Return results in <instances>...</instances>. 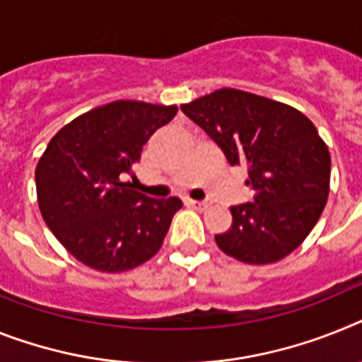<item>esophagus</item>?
<instances>
[{"instance_id": "esophagus-1", "label": "esophagus", "mask_w": 362, "mask_h": 362, "mask_svg": "<svg viewBox=\"0 0 362 362\" xmlns=\"http://www.w3.org/2000/svg\"><path fill=\"white\" fill-rule=\"evenodd\" d=\"M189 206H193L195 209H208L209 208V202L208 200H189Z\"/></svg>"}]
</instances>
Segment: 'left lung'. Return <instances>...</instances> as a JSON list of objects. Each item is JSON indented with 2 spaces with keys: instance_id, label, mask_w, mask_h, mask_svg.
I'll return each instance as SVG.
<instances>
[{
  "instance_id": "8db88e82",
  "label": "left lung",
  "mask_w": 362,
  "mask_h": 362,
  "mask_svg": "<svg viewBox=\"0 0 362 362\" xmlns=\"http://www.w3.org/2000/svg\"><path fill=\"white\" fill-rule=\"evenodd\" d=\"M221 147L230 165H245L254 202L232 206V226L217 247L248 265L276 263L296 250L318 223L329 195L331 156L317 127L300 110L235 88L180 106Z\"/></svg>"
}]
</instances>
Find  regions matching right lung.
<instances>
[{"instance_id": "1", "label": "right lung", "mask_w": 362, "mask_h": 362, "mask_svg": "<svg viewBox=\"0 0 362 362\" xmlns=\"http://www.w3.org/2000/svg\"><path fill=\"white\" fill-rule=\"evenodd\" d=\"M178 112L175 105L114 101L78 115L51 138L36 165V197L53 235L99 272L136 269L162 248L180 199L132 189L144 145Z\"/></svg>"}]
</instances>
